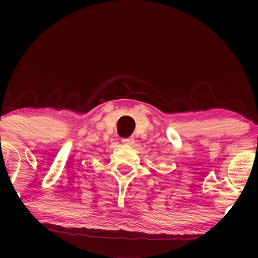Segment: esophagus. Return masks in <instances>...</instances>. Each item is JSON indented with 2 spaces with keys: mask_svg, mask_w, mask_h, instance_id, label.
Returning <instances> with one entry per match:
<instances>
[{
  "mask_svg": "<svg viewBox=\"0 0 258 258\" xmlns=\"http://www.w3.org/2000/svg\"><path fill=\"white\" fill-rule=\"evenodd\" d=\"M134 139L133 138H128V139H123V143L124 145H128V146H133L134 145Z\"/></svg>",
  "mask_w": 258,
  "mask_h": 258,
  "instance_id": "34e87169",
  "label": "esophagus"
}]
</instances>
